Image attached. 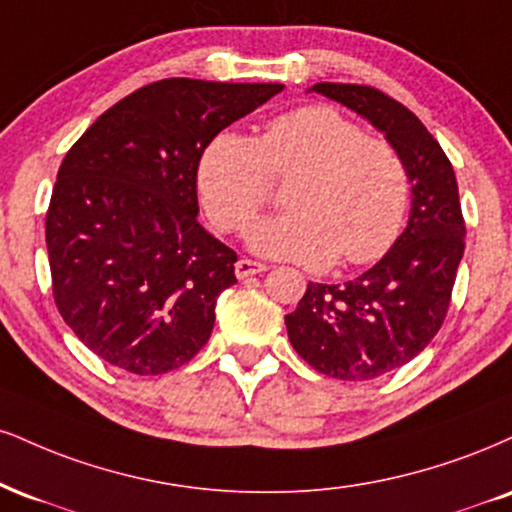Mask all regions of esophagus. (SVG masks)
<instances>
[{
    "instance_id": "34e87169",
    "label": "esophagus",
    "mask_w": 512,
    "mask_h": 512,
    "mask_svg": "<svg viewBox=\"0 0 512 512\" xmlns=\"http://www.w3.org/2000/svg\"><path fill=\"white\" fill-rule=\"evenodd\" d=\"M262 272H267V264L248 260V257H243V260L236 262V276H238V279H248V276H255V274H262Z\"/></svg>"
}]
</instances>
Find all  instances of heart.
<instances>
[{
    "instance_id": "obj_1",
    "label": "heart",
    "mask_w": 512,
    "mask_h": 512,
    "mask_svg": "<svg viewBox=\"0 0 512 512\" xmlns=\"http://www.w3.org/2000/svg\"><path fill=\"white\" fill-rule=\"evenodd\" d=\"M286 190L291 212L250 226L260 255L326 267L377 262L398 238L410 178L396 147L326 104L276 116L260 138L221 131L197 164V190L221 231L250 224L272 193V176L295 174Z\"/></svg>"
}]
</instances>
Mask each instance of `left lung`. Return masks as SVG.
<instances>
[{"label":"left lung","mask_w":512,"mask_h":512,"mask_svg":"<svg viewBox=\"0 0 512 512\" xmlns=\"http://www.w3.org/2000/svg\"><path fill=\"white\" fill-rule=\"evenodd\" d=\"M384 133L412 183L405 231L365 274L343 283H307L286 329L295 353L326 377L367 381L420 355L446 319L465 252L458 181L446 152L408 107L369 85L317 83Z\"/></svg>","instance_id":"1"}]
</instances>
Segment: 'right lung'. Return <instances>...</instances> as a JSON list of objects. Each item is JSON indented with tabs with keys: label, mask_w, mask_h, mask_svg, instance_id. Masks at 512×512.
I'll return each instance as SVG.
<instances>
[{
	"label": "right lung",
	"mask_w": 512,
	"mask_h": 512,
	"mask_svg": "<svg viewBox=\"0 0 512 512\" xmlns=\"http://www.w3.org/2000/svg\"><path fill=\"white\" fill-rule=\"evenodd\" d=\"M281 83L166 78L107 109L66 152L45 233L52 293L109 365L164 374L200 353L236 252L197 221V164L214 135Z\"/></svg>",
	"instance_id": "right-lung-1"
}]
</instances>
